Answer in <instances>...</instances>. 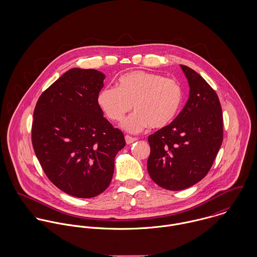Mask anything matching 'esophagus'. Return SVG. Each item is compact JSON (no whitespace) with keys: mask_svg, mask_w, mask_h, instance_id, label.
I'll return each mask as SVG.
<instances>
[{"mask_svg":"<svg viewBox=\"0 0 257 257\" xmlns=\"http://www.w3.org/2000/svg\"><path fill=\"white\" fill-rule=\"evenodd\" d=\"M124 139H125V143H126L127 145H131V144H133V143H135V142L138 141L137 138H133V137L127 136V135L124 137Z\"/></svg>","mask_w":257,"mask_h":257,"instance_id":"1","label":"esophagus"}]
</instances>
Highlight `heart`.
Instances as JSON below:
<instances>
[{
    "instance_id": "1",
    "label": "heart",
    "mask_w": 257,
    "mask_h": 257,
    "mask_svg": "<svg viewBox=\"0 0 257 257\" xmlns=\"http://www.w3.org/2000/svg\"><path fill=\"white\" fill-rule=\"evenodd\" d=\"M183 99L180 84L159 74L133 71L120 76L116 88H105L98 104L113 121H120L134 108L136 111L122 123L127 132H142L149 125L161 128L177 115Z\"/></svg>"
}]
</instances>
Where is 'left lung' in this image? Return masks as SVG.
<instances>
[{
	"instance_id": "left-lung-1",
	"label": "left lung",
	"mask_w": 257,
	"mask_h": 257,
	"mask_svg": "<svg viewBox=\"0 0 257 257\" xmlns=\"http://www.w3.org/2000/svg\"><path fill=\"white\" fill-rule=\"evenodd\" d=\"M180 67L189 83V99L172 122L148 137V174L170 191L201 181L222 143V112L217 93L200 74L188 66Z\"/></svg>"
}]
</instances>
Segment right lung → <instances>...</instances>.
Here are the masks:
<instances>
[{
	"label": "right lung",
	"mask_w": 257,
	"mask_h": 257,
	"mask_svg": "<svg viewBox=\"0 0 257 257\" xmlns=\"http://www.w3.org/2000/svg\"><path fill=\"white\" fill-rule=\"evenodd\" d=\"M105 75L72 68L39 97L32 142L48 179L77 198H92L110 185L116 153L125 146L98 104Z\"/></svg>",
	"instance_id": "right-lung-1"
}]
</instances>
